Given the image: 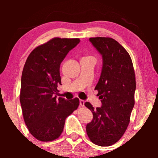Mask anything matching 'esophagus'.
<instances>
[{
	"instance_id": "esophagus-1",
	"label": "esophagus",
	"mask_w": 158,
	"mask_h": 158,
	"mask_svg": "<svg viewBox=\"0 0 158 158\" xmlns=\"http://www.w3.org/2000/svg\"><path fill=\"white\" fill-rule=\"evenodd\" d=\"M84 103H85V102H84V100H80V101H79V105H81V106H84Z\"/></svg>"
}]
</instances>
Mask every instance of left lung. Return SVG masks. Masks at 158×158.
<instances>
[{
	"instance_id": "obj_1",
	"label": "left lung",
	"mask_w": 158,
	"mask_h": 158,
	"mask_svg": "<svg viewBox=\"0 0 158 158\" xmlns=\"http://www.w3.org/2000/svg\"><path fill=\"white\" fill-rule=\"evenodd\" d=\"M89 41L102 57L100 77L95 89L102 106L94 109L89 102L84 104L93 115L86 132L93 143L109 146L122 137L130 123L135 105V71L129 53L115 40L97 37Z\"/></svg>"
}]
</instances>
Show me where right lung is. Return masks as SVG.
Segmentation results:
<instances>
[{"mask_svg": "<svg viewBox=\"0 0 158 158\" xmlns=\"http://www.w3.org/2000/svg\"><path fill=\"white\" fill-rule=\"evenodd\" d=\"M79 38L55 37L28 56L21 80L20 103L25 123L37 139L50 141L61 135L66 118L78 108L79 99H56L61 85L60 65Z\"/></svg>", "mask_w": 158, "mask_h": 158, "instance_id": "add662e5", "label": "right lung"}]
</instances>
